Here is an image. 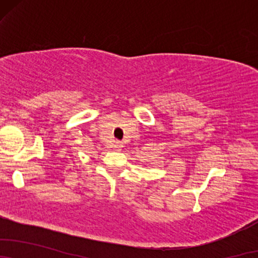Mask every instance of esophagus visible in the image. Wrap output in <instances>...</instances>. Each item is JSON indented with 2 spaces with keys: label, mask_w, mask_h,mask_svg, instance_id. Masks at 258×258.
I'll list each match as a JSON object with an SVG mask.
<instances>
[{
  "label": "esophagus",
  "mask_w": 258,
  "mask_h": 258,
  "mask_svg": "<svg viewBox=\"0 0 258 258\" xmlns=\"http://www.w3.org/2000/svg\"><path fill=\"white\" fill-rule=\"evenodd\" d=\"M121 148H122V143L118 142V141H115V142L112 143V149H115V150H121Z\"/></svg>",
  "instance_id": "34e87169"
}]
</instances>
